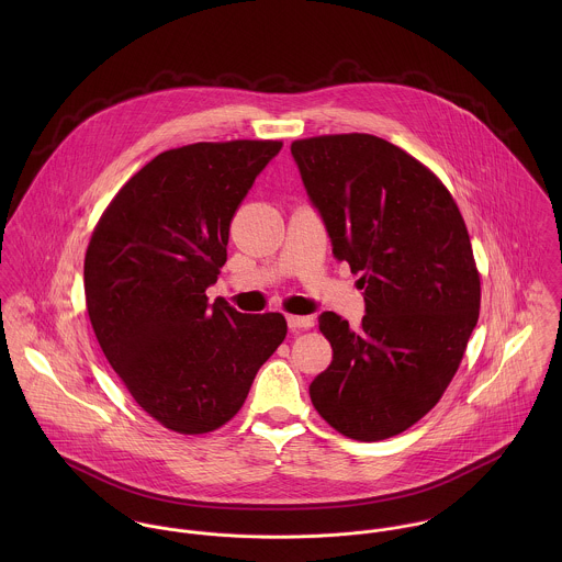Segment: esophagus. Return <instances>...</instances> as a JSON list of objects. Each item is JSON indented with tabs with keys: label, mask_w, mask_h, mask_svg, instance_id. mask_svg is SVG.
I'll return each instance as SVG.
<instances>
[{
	"label": "esophagus",
	"mask_w": 562,
	"mask_h": 562,
	"mask_svg": "<svg viewBox=\"0 0 562 562\" xmlns=\"http://www.w3.org/2000/svg\"><path fill=\"white\" fill-rule=\"evenodd\" d=\"M285 321H288L290 330H301V328L314 326V318H312V316H288Z\"/></svg>",
	"instance_id": "esophagus-1"
}]
</instances>
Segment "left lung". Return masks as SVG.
<instances>
[{
  "mask_svg": "<svg viewBox=\"0 0 562 562\" xmlns=\"http://www.w3.org/2000/svg\"><path fill=\"white\" fill-rule=\"evenodd\" d=\"M333 257L361 274L359 328L318 318L330 366L310 396L359 441L394 437L422 419L452 381L481 312V277L465 221L446 186L396 145L370 134L292 143Z\"/></svg>",
  "mask_w": 562,
  "mask_h": 562,
  "instance_id": "1",
  "label": "left lung"
}]
</instances>
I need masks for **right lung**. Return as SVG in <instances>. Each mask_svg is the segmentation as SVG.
Returning <instances> with one entry per match:
<instances>
[{
    "mask_svg": "<svg viewBox=\"0 0 562 562\" xmlns=\"http://www.w3.org/2000/svg\"><path fill=\"white\" fill-rule=\"evenodd\" d=\"M283 143H196L143 166L103 212L86 250V310L134 401L170 430L229 422L285 339L281 314L207 303L232 218Z\"/></svg>",
    "mask_w": 562,
    "mask_h": 562,
    "instance_id": "obj_1",
    "label": "right lung"
}]
</instances>
